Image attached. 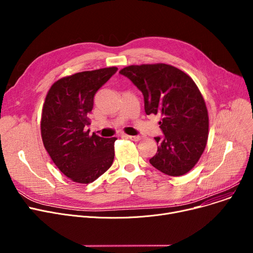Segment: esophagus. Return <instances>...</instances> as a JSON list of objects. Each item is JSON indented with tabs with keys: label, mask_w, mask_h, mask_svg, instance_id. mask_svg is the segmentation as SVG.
<instances>
[{
	"label": "esophagus",
	"mask_w": 253,
	"mask_h": 253,
	"mask_svg": "<svg viewBox=\"0 0 253 253\" xmlns=\"http://www.w3.org/2000/svg\"><path fill=\"white\" fill-rule=\"evenodd\" d=\"M128 137H129L131 140H133V141H139V140L142 139V137L139 136V135H129Z\"/></svg>",
	"instance_id": "esophagus-1"
}]
</instances>
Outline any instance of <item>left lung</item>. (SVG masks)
I'll list each match as a JSON object with an SVG mask.
<instances>
[{"label": "left lung", "mask_w": 253, "mask_h": 253, "mask_svg": "<svg viewBox=\"0 0 253 253\" xmlns=\"http://www.w3.org/2000/svg\"><path fill=\"white\" fill-rule=\"evenodd\" d=\"M142 93L147 115H160L163 136L150 163L170 176L189 172L203 154L209 119L204 98L193 79L165 63L129 65L120 71Z\"/></svg>", "instance_id": "8db88e82"}]
</instances>
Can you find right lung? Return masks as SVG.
<instances>
[{
  "label": "right lung",
  "mask_w": 253,
  "mask_h": 253,
  "mask_svg": "<svg viewBox=\"0 0 253 253\" xmlns=\"http://www.w3.org/2000/svg\"><path fill=\"white\" fill-rule=\"evenodd\" d=\"M118 71L113 68L77 73L59 79L43 105L41 134L44 147L62 173L79 183H90L114 161L116 137L103 138L86 131L98 89Z\"/></svg>",
  "instance_id": "add662e5"
}]
</instances>
